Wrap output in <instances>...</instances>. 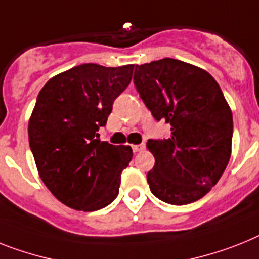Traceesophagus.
I'll return each mask as SVG.
<instances>
[{
  "label": "esophagus",
  "instance_id": "esophagus-1",
  "mask_svg": "<svg viewBox=\"0 0 259 259\" xmlns=\"http://www.w3.org/2000/svg\"><path fill=\"white\" fill-rule=\"evenodd\" d=\"M145 143H141V145H134L133 147H132V149H133V151L134 153H138V151H142L143 149H145Z\"/></svg>",
  "mask_w": 259,
  "mask_h": 259
}]
</instances>
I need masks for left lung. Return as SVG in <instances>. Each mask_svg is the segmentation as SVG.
<instances>
[{
	"instance_id": "left-lung-1",
	"label": "left lung",
	"mask_w": 259,
	"mask_h": 259,
	"mask_svg": "<svg viewBox=\"0 0 259 259\" xmlns=\"http://www.w3.org/2000/svg\"><path fill=\"white\" fill-rule=\"evenodd\" d=\"M133 80L154 118L171 125L170 138L146 143L155 158L150 190L172 205L201 199L232 151L233 117L220 85L207 71L171 58L136 66Z\"/></svg>"
}]
</instances>
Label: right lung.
Returning <instances> with one entry per match:
<instances>
[{"label":"right lung","instance_id":"obj_1","mask_svg":"<svg viewBox=\"0 0 259 259\" xmlns=\"http://www.w3.org/2000/svg\"><path fill=\"white\" fill-rule=\"evenodd\" d=\"M134 64H81L54 76L36 97L30 149L43 183L67 207L99 210L118 195L133 150L101 142L97 132L130 84Z\"/></svg>","mask_w":259,"mask_h":259}]
</instances>
